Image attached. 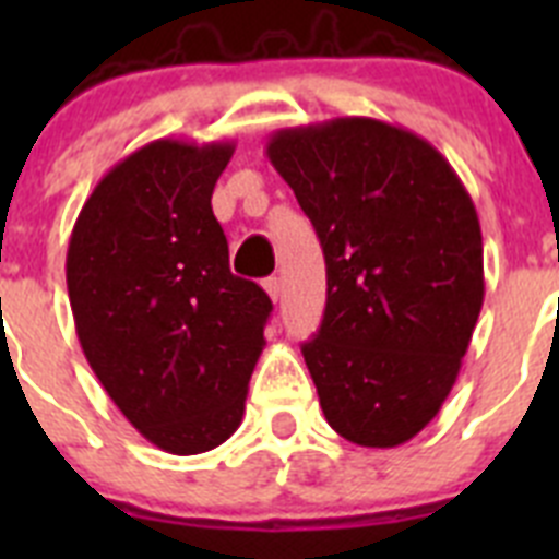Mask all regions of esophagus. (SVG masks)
Returning a JSON list of instances; mask_svg holds the SVG:
<instances>
[{"instance_id":"obj_1","label":"esophagus","mask_w":559,"mask_h":559,"mask_svg":"<svg viewBox=\"0 0 559 559\" xmlns=\"http://www.w3.org/2000/svg\"><path fill=\"white\" fill-rule=\"evenodd\" d=\"M263 288H265V294L271 296V302H280L283 290H280V280H276V276H269V280H263Z\"/></svg>"}]
</instances>
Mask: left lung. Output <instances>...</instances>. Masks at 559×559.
<instances>
[{
  "label": "left lung",
  "instance_id": "left-lung-1",
  "mask_svg": "<svg viewBox=\"0 0 559 559\" xmlns=\"http://www.w3.org/2000/svg\"><path fill=\"white\" fill-rule=\"evenodd\" d=\"M265 153L328 263L302 344L324 417L355 445H403L451 394L481 313L473 199L431 142L372 117L283 128Z\"/></svg>",
  "mask_w": 559,
  "mask_h": 559
}]
</instances>
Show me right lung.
<instances>
[{"mask_svg": "<svg viewBox=\"0 0 559 559\" xmlns=\"http://www.w3.org/2000/svg\"><path fill=\"white\" fill-rule=\"evenodd\" d=\"M231 142L156 140L97 181L69 237L78 341L114 406L176 456L243 419L271 299L229 271L212 190Z\"/></svg>", "mask_w": 559, "mask_h": 559, "instance_id": "1", "label": "right lung"}]
</instances>
